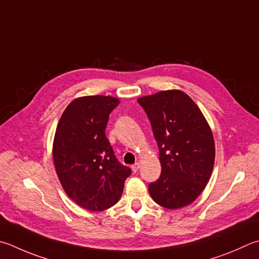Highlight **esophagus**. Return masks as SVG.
Masks as SVG:
<instances>
[{"mask_svg":"<svg viewBox=\"0 0 259 259\" xmlns=\"http://www.w3.org/2000/svg\"><path fill=\"white\" fill-rule=\"evenodd\" d=\"M140 167V164L139 163H135L134 164V165L133 166H131V168H133V171L136 173V172H137L138 171V168Z\"/></svg>","mask_w":259,"mask_h":259,"instance_id":"esophagus-1","label":"esophagus"}]
</instances>
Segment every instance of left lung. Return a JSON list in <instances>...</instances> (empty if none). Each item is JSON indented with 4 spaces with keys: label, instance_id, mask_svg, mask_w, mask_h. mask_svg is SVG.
<instances>
[{
    "label": "left lung",
    "instance_id": "left-lung-1",
    "mask_svg": "<svg viewBox=\"0 0 259 259\" xmlns=\"http://www.w3.org/2000/svg\"><path fill=\"white\" fill-rule=\"evenodd\" d=\"M140 106L157 142L161 176L149 183L155 203L168 209L191 204L213 172V134L199 107L181 91H164L140 97Z\"/></svg>",
    "mask_w": 259,
    "mask_h": 259
}]
</instances>
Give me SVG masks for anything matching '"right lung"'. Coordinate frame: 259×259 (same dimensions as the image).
Here are the masks:
<instances>
[{
	"instance_id": "obj_1",
	"label": "right lung",
	"mask_w": 259,
	"mask_h": 259,
	"mask_svg": "<svg viewBox=\"0 0 259 259\" xmlns=\"http://www.w3.org/2000/svg\"><path fill=\"white\" fill-rule=\"evenodd\" d=\"M119 103L111 96L79 97L67 106L56 126V175L70 198L92 211L115 205L131 175V168L117 161L105 135L109 115Z\"/></svg>"
}]
</instances>
